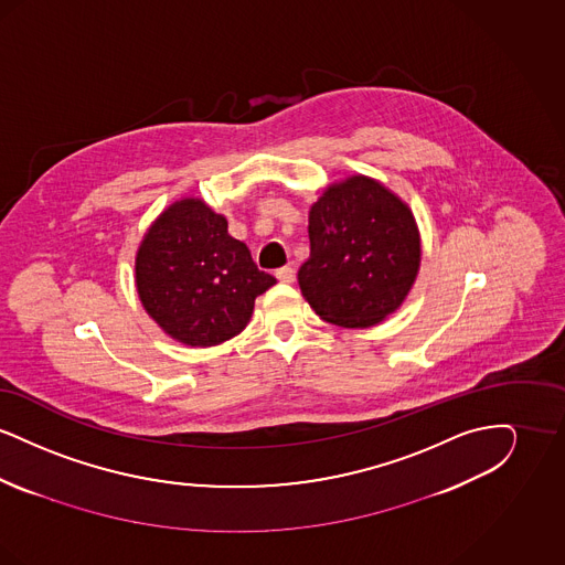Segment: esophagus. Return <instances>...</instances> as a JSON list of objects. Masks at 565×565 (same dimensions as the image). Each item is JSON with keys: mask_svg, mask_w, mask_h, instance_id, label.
<instances>
[{"mask_svg": "<svg viewBox=\"0 0 565 565\" xmlns=\"http://www.w3.org/2000/svg\"><path fill=\"white\" fill-rule=\"evenodd\" d=\"M275 275L284 284H292L295 281V269L292 267H281V269L275 270Z\"/></svg>", "mask_w": 565, "mask_h": 565, "instance_id": "34e87169", "label": "esophagus"}]
</instances>
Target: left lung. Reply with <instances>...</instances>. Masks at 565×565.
I'll return each mask as SVG.
<instances>
[{"instance_id": "8db88e82", "label": "left lung", "mask_w": 565, "mask_h": 565, "mask_svg": "<svg viewBox=\"0 0 565 565\" xmlns=\"http://www.w3.org/2000/svg\"><path fill=\"white\" fill-rule=\"evenodd\" d=\"M309 242L298 286L334 326H375L403 305L417 277L415 217L394 192L364 175L326 189L309 212Z\"/></svg>"}]
</instances>
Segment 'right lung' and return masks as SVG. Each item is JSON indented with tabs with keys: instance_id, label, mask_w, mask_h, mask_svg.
Here are the masks:
<instances>
[{
	"instance_id": "add662e5",
	"label": "right lung",
	"mask_w": 565,
	"mask_h": 565,
	"mask_svg": "<svg viewBox=\"0 0 565 565\" xmlns=\"http://www.w3.org/2000/svg\"><path fill=\"white\" fill-rule=\"evenodd\" d=\"M201 199L173 203L150 226L135 260L137 292L162 330L192 348L220 345L249 322L275 277L228 235Z\"/></svg>"
}]
</instances>
